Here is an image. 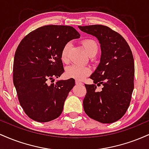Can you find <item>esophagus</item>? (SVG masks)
I'll use <instances>...</instances> for the list:
<instances>
[{
	"instance_id": "obj_1",
	"label": "esophagus",
	"mask_w": 149,
	"mask_h": 149,
	"mask_svg": "<svg viewBox=\"0 0 149 149\" xmlns=\"http://www.w3.org/2000/svg\"><path fill=\"white\" fill-rule=\"evenodd\" d=\"M76 85H83V83L79 81V80H76Z\"/></svg>"
}]
</instances>
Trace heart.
<instances>
[{
  "instance_id": "heart-1",
  "label": "heart",
  "mask_w": 149,
  "mask_h": 149,
  "mask_svg": "<svg viewBox=\"0 0 149 149\" xmlns=\"http://www.w3.org/2000/svg\"><path fill=\"white\" fill-rule=\"evenodd\" d=\"M83 47L89 56H95L98 52L99 46L97 42L94 39L86 38L81 42ZM71 44L69 42L66 43L61 52V59L63 62L66 63L69 61V52ZM90 73V70L88 67L81 66L79 65L73 64L68 66L66 69V75L69 78H75L77 80H81L84 78L85 76H88Z\"/></svg>"
}]
</instances>
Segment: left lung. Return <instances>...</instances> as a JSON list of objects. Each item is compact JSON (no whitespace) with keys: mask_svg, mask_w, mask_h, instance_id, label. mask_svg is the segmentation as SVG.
<instances>
[{"mask_svg":"<svg viewBox=\"0 0 149 149\" xmlns=\"http://www.w3.org/2000/svg\"><path fill=\"white\" fill-rule=\"evenodd\" d=\"M78 28L98 39L100 63L90 76L95 84H85V113L102 123H112L125 115L134 89V63L130 47L124 38L107 26L90 25ZM103 88L99 92L96 85Z\"/></svg>","mask_w":149,"mask_h":149,"instance_id":"8db88e82","label":"left lung"}]
</instances>
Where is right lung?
I'll return each mask as SVG.
<instances>
[{
  "mask_svg": "<svg viewBox=\"0 0 149 149\" xmlns=\"http://www.w3.org/2000/svg\"><path fill=\"white\" fill-rule=\"evenodd\" d=\"M80 36L70 26L47 25L31 32L19 44L13 64V83L20 105L33 120L49 122L62 113L75 80L53 83V78L64 71L61 59L63 47Z\"/></svg>",
  "mask_w": 149,
  "mask_h": 149,
  "instance_id": "right-lung-1",
  "label": "right lung"
}]
</instances>
